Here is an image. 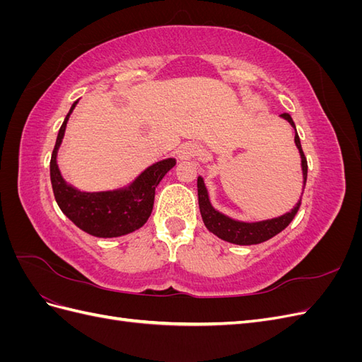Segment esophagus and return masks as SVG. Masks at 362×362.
<instances>
[{"label":"esophagus","mask_w":362,"mask_h":362,"mask_svg":"<svg viewBox=\"0 0 362 362\" xmlns=\"http://www.w3.org/2000/svg\"><path fill=\"white\" fill-rule=\"evenodd\" d=\"M201 154V149L198 145H193V144H185L178 149V158L181 161H187L192 160L194 157H198Z\"/></svg>","instance_id":"esophagus-1"}]
</instances>
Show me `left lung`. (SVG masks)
<instances>
[{
    "mask_svg": "<svg viewBox=\"0 0 362 362\" xmlns=\"http://www.w3.org/2000/svg\"><path fill=\"white\" fill-rule=\"evenodd\" d=\"M281 117L286 119L296 131V125L288 113H282ZM294 144H296V146H298L299 154H300V166H302V177H303V189H305L306 175H308V163H306L305 154L302 151L298 131H296V134H294ZM198 199H199V210H201L202 221H204L208 231L213 233L218 238L225 240V242H228V243H234V245H240V246L258 245L262 242H267L269 238L279 234L282 229H286L290 225L294 216L298 214L300 201H302V199H299L298 204L293 206L291 211L282 214L279 217H273V218H267V221H259V222L235 221V218L216 210V208L211 205L210 196H208V190L205 187V182H204L202 177H198Z\"/></svg>",
    "mask_w": 362,
    "mask_h": 362,
    "instance_id": "1",
    "label": "left lung"
}]
</instances>
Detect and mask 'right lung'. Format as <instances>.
Wrapping results in <instances>:
<instances>
[{
    "instance_id": "obj_1",
    "label": "right lung",
    "mask_w": 362,
    "mask_h": 362,
    "mask_svg": "<svg viewBox=\"0 0 362 362\" xmlns=\"http://www.w3.org/2000/svg\"><path fill=\"white\" fill-rule=\"evenodd\" d=\"M76 104L78 101L72 104L69 113L63 120L49 161L54 198L63 214L75 226L93 237L112 238L134 233L136 229L146 223L154 206L157 185L164 175L177 164V160L166 158L151 164L125 187L105 192L78 190L62 177L57 164V152L64 137L69 116Z\"/></svg>"
}]
</instances>
